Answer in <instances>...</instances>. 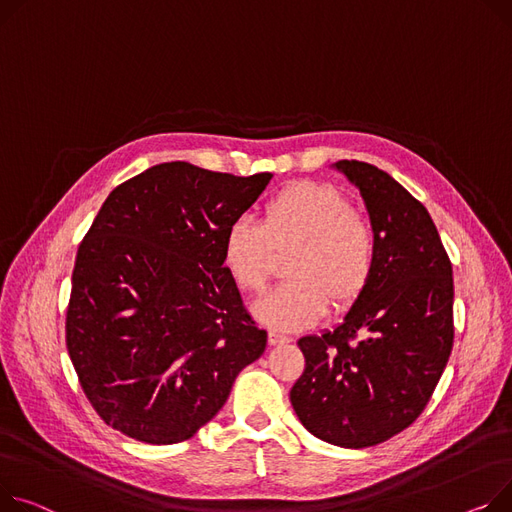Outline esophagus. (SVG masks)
Returning a JSON list of instances; mask_svg holds the SVG:
<instances>
[{"instance_id": "obj_1", "label": "esophagus", "mask_w": 512, "mask_h": 512, "mask_svg": "<svg viewBox=\"0 0 512 512\" xmlns=\"http://www.w3.org/2000/svg\"><path fill=\"white\" fill-rule=\"evenodd\" d=\"M269 344L271 346H278V344H288V342H292V337L290 335H286V333H280V331H269Z\"/></svg>"}]
</instances>
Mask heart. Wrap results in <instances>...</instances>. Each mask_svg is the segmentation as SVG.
Listing matches in <instances>:
<instances>
[{
    "label": "heart",
    "instance_id": "obj_1",
    "mask_svg": "<svg viewBox=\"0 0 512 512\" xmlns=\"http://www.w3.org/2000/svg\"><path fill=\"white\" fill-rule=\"evenodd\" d=\"M282 286L255 304V313L280 329L311 325L327 300L344 309L368 288L379 257L372 222L333 185L304 181L271 197L261 222L236 218L224 234V263L243 292H261L274 253H290Z\"/></svg>",
    "mask_w": 512,
    "mask_h": 512
}]
</instances>
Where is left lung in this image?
Segmentation results:
<instances>
[{
  "instance_id": "left-lung-1",
  "label": "left lung",
  "mask_w": 512,
  "mask_h": 512,
  "mask_svg": "<svg viewBox=\"0 0 512 512\" xmlns=\"http://www.w3.org/2000/svg\"><path fill=\"white\" fill-rule=\"evenodd\" d=\"M335 168L360 189L379 257L344 321L298 339L304 372L290 401L317 438L364 449L416 422L436 389L453 350V265L428 210L385 170Z\"/></svg>"
}]
</instances>
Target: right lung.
Returning a JSON list of instances; mask_svg holds the SVG:
<instances>
[{"label":"right lung","instance_id":"1","mask_svg":"<svg viewBox=\"0 0 512 512\" xmlns=\"http://www.w3.org/2000/svg\"><path fill=\"white\" fill-rule=\"evenodd\" d=\"M271 177L164 162L102 203L76 255L65 344L107 426L183 442L263 354L267 333L224 267V234Z\"/></svg>","mask_w":512,"mask_h":512}]
</instances>
